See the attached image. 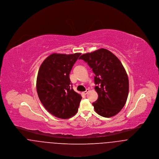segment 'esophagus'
Segmentation results:
<instances>
[{
	"mask_svg": "<svg viewBox=\"0 0 159 159\" xmlns=\"http://www.w3.org/2000/svg\"><path fill=\"white\" fill-rule=\"evenodd\" d=\"M89 92V89H87L85 92H84L82 93V94H83V95H86L88 93V92Z\"/></svg>",
	"mask_w": 159,
	"mask_h": 159,
	"instance_id": "obj_1",
	"label": "esophagus"
}]
</instances>
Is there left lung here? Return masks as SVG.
Masks as SVG:
<instances>
[{"mask_svg": "<svg viewBox=\"0 0 159 159\" xmlns=\"http://www.w3.org/2000/svg\"><path fill=\"white\" fill-rule=\"evenodd\" d=\"M92 69L98 98L92 104L96 112L104 117L117 114L126 103L129 82L126 70L118 58L110 51L101 48L82 55Z\"/></svg>", "mask_w": 159, "mask_h": 159, "instance_id": "obj_1", "label": "left lung"}]
</instances>
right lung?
<instances>
[{"mask_svg": "<svg viewBox=\"0 0 159 159\" xmlns=\"http://www.w3.org/2000/svg\"><path fill=\"white\" fill-rule=\"evenodd\" d=\"M80 55L53 53L39 68L36 82L38 96L44 107L58 118H70L78 111L82 96L73 90L69 74Z\"/></svg>", "mask_w": 159, "mask_h": 159, "instance_id": "1", "label": "right lung"}]
</instances>
